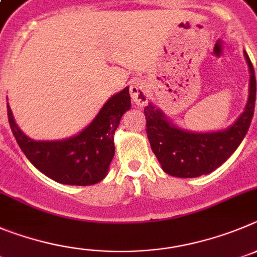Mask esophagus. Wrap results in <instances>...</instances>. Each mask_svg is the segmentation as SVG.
<instances>
[{
  "label": "esophagus",
  "instance_id": "esophagus-1",
  "mask_svg": "<svg viewBox=\"0 0 257 257\" xmlns=\"http://www.w3.org/2000/svg\"><path fill=\"white\" fill-rule=\"evenodd\" d=\"M129 92H131L132 101H133L136 105L143 106L147 103V101H149V87H147V84H146L145 82H142V80H134L131 84Z\"/></svg>",
  "mask_w": 257,
  "mask_h": 257
}]
</instances>
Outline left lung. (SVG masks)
Returning a JSON list of instances; mask_svg holds the SVG:
<instances>
[{"mask_svg": "<svg viewBox=\"0 0 257 257\" xmlns=\"http://www.w3.org/2000/svg\"><path fill=\"white\" fill-rule=\"evenodd\" d=\"M244 59L249 70L248 100L243 112L226 129L205 133L187 131L172 123L152 103L146 106L147 137L164 172L178 178L209 174L241 145L252 120L256 100L255 71L246 51Z\"/></svg>", "mask_w": 257, "mask_h": 257, "instance_id": "left-lung-1", "label": "left lung"}]
</instances>
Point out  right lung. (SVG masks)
Masks as SVG:
<instances>
[{
    "label": "right lung",
    "instance_id": "add662e5",
    "mask_svg": "<svg viewBox=\"0 0 257 257\" xmlns=\"http://www.w3.org/2000/svg\"><path fill=\"white\" fill-rule=\"evenodd\" d=\"M129 87L110 97L80 133L61 141H34L18 126L8 103L10 128L28 160L55 182L91 186L106 177L115 154L114 134L131 108Z\"/></svg>",
    "mask_w": 257,
    "mask_h": 257
}]
</instances>
